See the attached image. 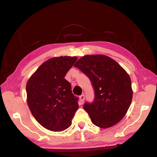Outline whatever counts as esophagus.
I'll return each mask as SVG.
<instances>
[{
	"mask_svg": "<svg viewBox=\"0 0 157 157\" xmlns=\"http://www.w3.org/2000/svg\"><path fill=\"white\" fill-rule=\"evenodd\" d=\"M79 98H80V101H81V102H83L84 101V99H85V97H84V95H81V96H80V97H79Z\"/></svg>",
	"mask_w": 157,
	"mask_h": 157,
	"instance_id": "1",
	"label": "esophagus"
}]
</instances>
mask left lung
I'll use <instances>...</instances> for the list:
<instances>
[{
  "label": "left lung",
  "mask_w": 157,
  "mask_h": 157,
  "mask_svg": "<svg viewBox=\"0 0 157 157\" xmlns=\"http://www.w3.org/2000/svg\"><path fill=\"white\" fill-rule=\"evenodd\" d=\"M74 66L90 78L94 89V102L84 105L93 124L107 128L119 122L132 99L129 75L116 61L105 55L84 56Z\"/></svg>",
  "instance_id": "8db88e82"
}]
</instances>
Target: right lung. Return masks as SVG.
Instances as JSON below:
<instances>
[{"label":"right lung","mask_w":157,"mask_h":157,"mask_svg":"<svg viewBox=\"0 0 157 157\" xmlns=\"http://www.w3.org/2000/svg\"><path fill=\"white\" fill-rule=\"evenodd\" d=\"M77 60L75 56L50 58L40 65L27 82V105L36 121L47 130L67 129L78 108V98L65 79Z\"/></svg>","instance_id":"right-lung-1"}]
</instances>
